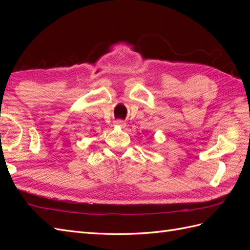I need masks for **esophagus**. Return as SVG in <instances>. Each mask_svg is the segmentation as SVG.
Returning a JSON list of instances; mask_svg holds the SVG:
<instances>
[{"mask_svg": "<svg viewBox=\"0 0 250 250\" xmlns=\"http://www.w3.org/2000/svg\"><path fill=\"white\" fill-rule=\"evenodd\" d=\"M115 125H118V126H121V128H124V126H125V122L124 120L118 119V120L115 121Z\"/></svg>", "mask_w": 250, "mask_h": 250, "instance_id": "obj_1", "label": "esophagus"}]
</instances>
